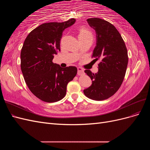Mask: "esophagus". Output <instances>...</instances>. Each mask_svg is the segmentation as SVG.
Wrapping results in <instances>:
<instances>
[{"label":"esophagus","mask_w":150,"mask_h":150,"mask_svg":"<svg viewBox=\"0 0 150 150\" xmlns=\"http://www.w3.org/2000/svg\"><path fill=\"white\" fill-rule=\"evenodd\" d=\"M84 74V70L81 67L78 68V75H82Z\"/></svg>","instance_id":"34e87169"}]
</instances>
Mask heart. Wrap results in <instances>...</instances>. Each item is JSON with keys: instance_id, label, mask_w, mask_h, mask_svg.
<instances>
[{"instance_id": "heart-1", "label": "heart", "mask_w": 150, "mask_h": 150, "mask_svg": "<svg viewBox=\"0 0 150 150\" xmlns=\"http://www.w3.org/2000/svg\"><path fill=\"white\" fill-rule=\"evenodd\" d=\"M86 37H93L91 32L86 28H81L79 30V38H86Z\"/></svg>"}]
</instances>
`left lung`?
Wrapping results in <instances>:
<instances>
[{"instance_id":"left-lung-1","label":"left lung","mask_w":150,"mask_h":150,"mask_svg":"<svg viewBox=\"0 0 150 150\" xmlns=\"http://www.w3.org/2000/svg\"><path fill=\"white\" fill-rule=\"evenodd\" d=\"M96 34V43L92 57L100 59L96 73L84 71L92 84L84 89L86 97L102 101L112 96L123 81L128 62V52L121 34L110 22L99 18L86 20Z\"/></svg>"}]
</instances>
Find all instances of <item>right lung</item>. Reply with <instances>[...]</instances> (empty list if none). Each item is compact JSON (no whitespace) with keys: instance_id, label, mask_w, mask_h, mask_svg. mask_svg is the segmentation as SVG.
I'll use <instances>...</instances> for the list:
<instances>
[{"instance_id":"add662e5","label":"right lung","mask_w":150,"mask_h":150,"mask_svg":"<svg viewBox=\"0 0 150 150\" xmlns=\"http://www.w3.org/2000/svg\"><path fill=\"white\" fill-rule=\"evenodd\" d=\"M74 18L64 22H49L32 30L25 39L21 52V67L26 84L34 95L45 102L61 100L67 85L77 74V68H65L52 62L60 51L63 31L73 25Z\"/></svg>"}]
</instances>
